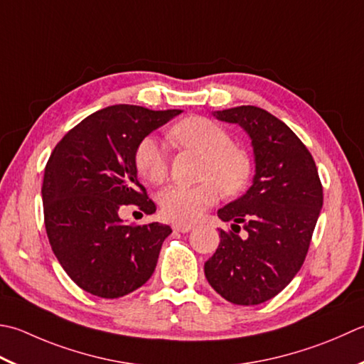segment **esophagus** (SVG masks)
I'll return each instance as SVG.
<instances>
[{
    "instance_id": "obj_1",
    "label": "esophagus",
    "mask_w": 364,
    "mask_h": 364,
    "mask_svg": "<svg viewBox=\"0 0 364 364\" xmlns=\"http://www.w3.org/2000/svg\"><path fill=\"white\" fill-rule=\"evenodd\" d=\"M173 230L181 232V233H188V232L192 230V225L191 224H175Z\"/></svg>"
}]
</instances>
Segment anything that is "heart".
I'll return each instance as SVG.
<instances>
[{"instance_id": "1", "label": "heart", "mask_w": 364, "mask_h": 364, "mask_svg": "<svg viewBox=\"0 0 364 364\" xmlns=\"http://www.w3.org/2000/svg\"><path fill=\"white\" fill-rule=\"evenodd\" d=\"M168 139L178 146L203 154L202 178H206L194 186H170L161 192L159 206L168 220L194 223L219 200L220 189L224 194L233 196L246 186L251 175V161L243 149L232 146L230 135L216 123L202 117H191L175 124ZM135 167L153 184L167 180V153L151 135L141 139L137 145Z\"/></svg>"}]
</instances>
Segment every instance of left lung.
Returning <instances> with one entry per match:
<instances>
[{
	"mask_svg": "<svg viewBox=\"0 0 364 364\" xmlns=\"http://www.w3.org/2000/svg\"><path fill=\"white\" fill-rule=\"evenodd\" d=\"M251 139L255 173L237 200L218 210L232 230L205 263L210 286L241 306L272 300L300 272L323 205L316 162L290 127L254 105L213 112ZM245 233L238 235L240 227Z\"/></svg>",
	"mask_w": 364,
	"mask_h": 364,
	"instance_id": "8db88e82",
	"label": "left lung"
}]
</instances>
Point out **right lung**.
I'll use <instances>...</instances> for the list:
<instances>
[{
    "label": "right lung",
    "instance_id": "right-lung-1",
    "mask_svg": "<svg viewBox=\"0 0 364 364\" xmlns=\"http://www.w3.org/2000/svg\"><path fill=\"white\" fill-rule=\"evenodd\" d=\"M181 112L107 107L70 129L50 156L42 184L47 237L64 272L88 294L119 298L151 277L172 229L127 225L119 211H156L139 183L135 149Z\"/></svg>",
    "mask_w": 364,
    "mask_h": 364
}]
</instances>
